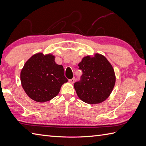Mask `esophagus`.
Instances as JSON below:
<instances>
[{
  "mask_svg": "<svg viewBox=\"0 0 146 146\" xmlns=\"http://www.w3.org/2000/svg\"><path fill=\"white\" fill-rule=\"evenodd\" d=\"M75 78H73L72 79L69 80V82L71 83H73L74 82H75Z\"/></svg>",
  "mask_w": 146,
  "mask_h": 146,
  "instance_id": "esophagus-1",
  "label": "esophagus"
}]
</instances>
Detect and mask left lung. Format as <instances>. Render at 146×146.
Segmentation results:
<instances>
[{
    "instance_id": "8db88e82",
    "label": "left lung",
    "mask_w": 146,
    "mask_h": 146,
    "mask_svg": "<svg viewBox=\"0 0 146 146\" xmlns=\"http://www.w3.org/2000/svg\"><path fill=\"white\" fill-rule=\"evenodd\" d=\"M83 72L74 87L80 99L88 104H97L109 97L115 83L113 68L104 56H87L78 64Z\"/></svg>"
}]
</instances>
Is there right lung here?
Wrapping results in <instances>:
<instances>
[{
    "label": "right lung",
    "instance_id": "obj_1",
    "mask_svg": "<svg viewBox=\"0 0 146 146\" xmlns=\"http://www.w3.org/2000/svg\"><path fill=\"white\" fill-rule=\"evenodd\" d=\"M54 56L39 52L32 56L21 72L24 91L33 100L46 102L57 96L61 86L68 82L62 65L55 63Z\"/></svg>",
    "mask_w": 146,
    "mask_h": 146
}]
</instances>
